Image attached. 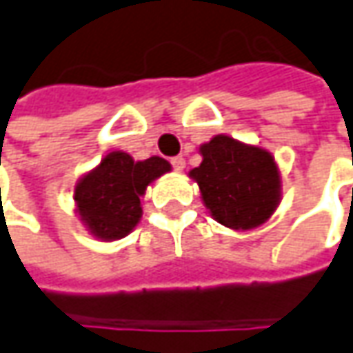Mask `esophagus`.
Returning a JSON list of instances; mask_svg holds the SVG:
<instances>
[{
	"instance_id": "34e87169",
	"label": "esophagus",
	"mask_w": 353,
	"mask_h": 353,
	"mask_svg": "<svg viewBox=\"0 0 353 353\" xmlns=\"http://www.w3.org/2000/svg\"><path fill=\"white\" fill-rule=\"evenodd\" d=\"M170 163H172V168H174V170H177V172H181V170L185 168V160H183L181 156H176V158H172V160H170Z\"/></svg>"
}]
</instances>
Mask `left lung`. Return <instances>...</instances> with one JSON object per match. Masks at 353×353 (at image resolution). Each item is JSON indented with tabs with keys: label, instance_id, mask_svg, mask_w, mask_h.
Segmentation results:
<instances>
[{
	"label": "left lung",
	"instance_id": "left-lung-1",
	"mask_svg": "<svg viewBox=\"0 0 353 353\" xmlns=\"http://www.w3.org/2000/svg\"><path fill=\"white\" fill-rule=\"evenodd\" d=\"M199 152L203 161L190 176L213 219L243 231L267 221L281 201V174L267 150L219 134Z\"/></svg>",
	"mask_w": 353,
	"mask_h": 353
}]
</instances>
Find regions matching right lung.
Instances as JSON below:
<instances>
[{"instance_id":"obj_1","label":"right lung","mask_w":353,"mask_h":353,"mask_svg":"<svg viewBox=\"0 0 353 353\" xmlns=\"http://www.w3.org/2000/svg\"><path fill=\"white\" fill-rule=\"evenodd\" d=\"M170 170L172 165L158 156L134 161L126 152H110L74 188L81 221L102 241L126 237L142 217L140 197L156 177Z\"/></svg>"}]
</instances>
